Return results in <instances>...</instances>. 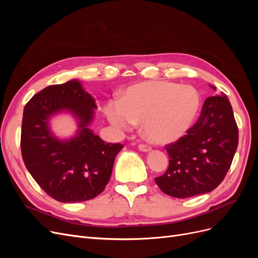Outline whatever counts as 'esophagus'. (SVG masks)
<instances>
[{
	"label": "esophagus",
	"mask_w": 258,
	"mask_h": 258,
	"mask_svg": "<svg viewBox=\"0 0 258 258\" xmlns=\"http://www.w3.org/2000/svg\"><path fill=\"white\" fill-rule=\"evenodd\" d=\"M138 147L141 152H150L151 151V146H148L146 144H140Z\"/></svg>",
	"instance_id": "1"
}]
</instances>
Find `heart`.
I'll return each mask as SVG.
<instances>
[{
    "instance_id": "1",
    "label": "heart",
    "mask_w": 258,
    "mask_h": 258,
    "mask_svg": "<svg viewBox=\"0 0 258 258\" xmlns=\"http://www.w3.org/2000/svg\"><path fill=\"white\" fill-rule=\"evenodd\" d=\"M199 105V93L191 86L150 81L130 85L118 101L107 102L104 112L115 127L128 130L142 122L148 141L167 144L186 134Z\"/></svg>"
}]
</instances>
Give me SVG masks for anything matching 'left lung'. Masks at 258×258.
<instances>
[{"instance_id": "obj_1", "label": "left lung", "mask_w": 258, "mask_h": 258, "mask_svg": "<svg viewBox=\"0 0 258 258\" xmlns=\"http://www.w3.org/2000/svg\"><path fill=\"white\" fill-rule=\"evenodd\" d=\"M238 140V126L227 96L209 97L187 135L166 145L169 167L165 174L155 178L156 184L175 198L212 191L228 172Z\"/></svg>"}]
</instances>
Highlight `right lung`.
<instances>
[{
  "label": "right lung",
  "instance_id": "add662e5",
  "mask_svg": "<svg viewBox=\"0 0 258 258\" xmlns=\"http://www.w3.org/2000/svg\"><path fill=\"white\" fill-rule=\"evenodd\" d=\"M97 108L95 99L77 81L51 85L34 95L23 110L21 154L23 162L41 188L60 202H81L97 197L111 178L120 143H104L89 124ZM76 116L75 137L59 140L49 129L54 113Z\"/></svg>",
  "mask_w": 258,
  "mask_h": 258
}]
</instances>
